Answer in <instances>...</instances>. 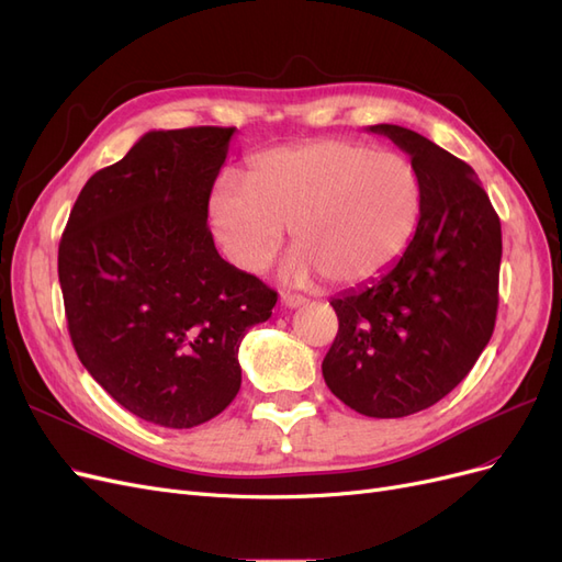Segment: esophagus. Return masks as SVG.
Returning <instances> with one entry per match:
<instances>
[{"label": "esophagus", "mask_w": 562, "mask_h": 562, "mask_svg": "<svg viewBox=\"0 0 562 562\" xmlns=\"http://www.w3.org/2000/svg\"><path fill=\"white\" fill-rule=\"evenodd\" d=\"M307 302V297L304 295H295V293H281V304L288 310H295V307H302V304Z\"/></svg>", "instance_id": "obj_1"}]
</instances>
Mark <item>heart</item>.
<instances>
[{"instance_id":"1","label":"heart","mask_w":562,"mask_h":562,"mask_svg":"<svg viewBox=\"0 0 562 562\" xmlns=\"http://www.w3.org/2000/svg\"><path fill=\"white\" fill-rule=\"evenodd\" d=\"M422 182L411 159L353 140H316L255 157L246 182L223 176L211 194L217 244L244 271H262L291 229L285 271L330 283L382 274L411 241Z\"/></svg>"}]
</instances>
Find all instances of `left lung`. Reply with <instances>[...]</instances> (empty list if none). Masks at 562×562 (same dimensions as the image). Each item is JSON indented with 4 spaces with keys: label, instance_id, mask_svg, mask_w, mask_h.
I'll return each instance as SVG.
<instances>
[{
    "label": "left lung",
    "instance_id": "obj_1",
    "mask_svg": "<svg viewBox=\"0 0 562 562\" xmlns=\"http://www.w3.org/2000/svg\"><path fill=\"white\" fill-rule=\"evenodd\" d=\"M370 131L411 155L422 211L394 267L330 300L339 328L321 370L351 411L386 419L448 396L487 347L499 304L502 225L469 164L411 128Z\"/></svg>",
    "mask_w": 562,
    "mask_h": 562
}]
</instances>
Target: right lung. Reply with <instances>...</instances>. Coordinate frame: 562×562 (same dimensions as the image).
<instances>
[{
  "instance_id": "obj_1",
  "label": "right lung",
  "mask_w": 562,
  "mask_h": 562,
  "mask_svg": "<svg viewBox=\"0 0 562 562\" xmlns=\"http://www.w3.org/2000/svg\"><path fill=\"white\" fill-rule=\"evenodd\" d=\"M236 128L149 131L83 184L58 246L79 361L128 413L166 429L239 394V345L277 293L220 258L209 199Z\"/></svg>"
}]
</instances>
